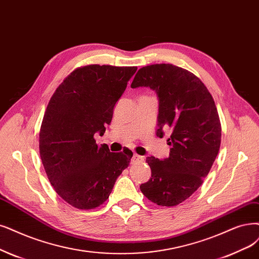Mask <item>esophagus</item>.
I'll use <instances>...</instances> for the list:
<instances>
[{"label":"esophagus","mask_w":259,"mask_h":259,"mask_svg":"<svg viewBox=\"0 0 259 259\" xmlns=\"http://www.w3.org/2000/svg\"><path fill=\"white\" fill-rule=\"evenodd\" d=\"M143 160H144V158H143L142 156H139L138 154H135L132 157V162H142Z\"/></svg>","instance_id":"1"}]
</instances>
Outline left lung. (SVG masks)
Returning <instances> with one entry per match:
<instances>
[{"label": "left lung", "mask_w": 259, "mask_h": 259, "mask_svg": "<svg viewBox=\"0 0 259 259\" xmlns=\"http://www.w3.org/2000/svg\"><path fill=\"white\" fill-rule=\"evenodd\" d=\"M150 88L159 98L157 137L170 128L169 157H147L151 178L142 193L159 206L173 207L202 186L221 144V122L214 100L195 74L171 64L139 69L132 89Z\"/></svg>", "instance_id": "8db88e82"}]
</instances>
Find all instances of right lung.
Listing matches in <instances>:
<instances>
[{
    "mask_svg": "<svg viewBox=\"0 0 259 259\" xmlns=\"http://www.w3.org/2000/svg\"><path fill=\"white\" fill-rule=\"evenodd\" d=\"M138 67L88 65L59 85L46 109L39 131V154L48 179L65 202L95 209L109 198L131 150L111 152L96 144L111 123L115 103ZM124 152V151H123Z\"/></svg>",
    "mask_w": 259,
    "mask_h": 259,
    "instance_id": "1",
    "label": "right lung"
}]
</instances>
